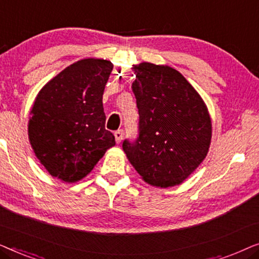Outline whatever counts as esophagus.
<instances>
[{
	"label": "esophagus",
	"mask_w": 259,
	"mask_h": 259,
	"mask_svg": "<svg viewBox=\"0 0 259 259\" xmlns=\"http://www.w3.org/2000/svg\"><path fill=\"white\" fill-rule=\"evenodd\" d=\"M114 137H115L116 144H120V143H121L122 138H123V131H122V130H118V131H116V132L114 133Z\"/></svg>",
	"instance_id": "1"
}]
</instances>
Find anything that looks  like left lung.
<instances>
[{
    "instance_id": "left-lung-1",
    "label": "left lung",
    "mask_w": 259,
    "mask_h": 259,
    "mask_svg": "<svg viewBox=\"0 0 259 259\" xmlns=\"http://www.w3.org/2000/svg\"><path fill=\"white\" fill-rule=\"evenodd\" d=\"M132 84L139 111V137L122 150L144 182L166 187L182 184L207 155L212 137L208 109L178 70L141 62Z\"/></svg>"
}]
</instances>
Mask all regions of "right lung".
<instances>
[{"label": "right lung", "mask_w": 259, "mask_h": 259, "mask_svg": "<svg viewBox=\"0 0 259 259\" xmlns=\"http://www.w3.org/2000/svg\"><path fill=\"white\" fill-rule=\"evenodd\" d=\"M112 69L107 60H79L48 81L35 98L28 138L52 177L77 182L115 145L114 136L105 128L102 106Z\"/></svg>", "instance_id": "add662e5"}]
</instances>
